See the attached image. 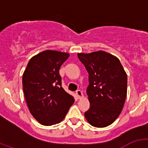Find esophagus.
I'll use <instances>...</instances> for the list:
<instances>
[{"label":"esophagus","instance_id":"34e87169","mask_svg":"<svg viewBox=\"0 0 148 148\" xmlns=\"http://www.w3.org/2000/svg\"><path fill=\"white\" fill-rule=\"evenodd\" d=\"M76 95H77V98H78L79 99H82V98L83 97L82 92L81 90H79H79H77V91H76Z\"/></svg>","mask_w":148,"mask_h":148}]
</instances>
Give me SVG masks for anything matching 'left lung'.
<instances>
[{
	"label": "left lung",
	"mask_w": 148,
	"mask_h": 148,
	"mask_svg": "<svg viewBox=\"0 0 148 148\" xmlns=\"http://www.w3.org/2000/svg\"><path fill=\"white\" fill-rule=\"evenodd\" d=\"M89 74L90 106L84 117L96 127L109 126L119 117L127 97V76L118 58L104 51L79 53Z\"/></svg>",
	"instance_id": "1"
}]
</instances>
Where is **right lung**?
Returning a JSON list of instances; mask_svg holds the SVG:
<instances>
[{
	"label": "right lung",
	"mask_w": 148,
	"mask_h": 148,
	"mask_svg": "<svg viewBox=\"0 0 148 148\" xmlns=\"http://www.w3.org/2000/svg\"><path fill=\"white\" fill-rule=\"evenodd\" d=\"M69 56L64 52L44 51L30 59L23 72V93L30 112L45 126L62 122L74 102L62 86L59 74Z\"/></svg>",
	"instance_id": "1"
}]
</instances>
